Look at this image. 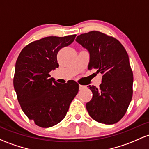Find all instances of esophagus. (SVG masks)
Instances as JSON below:
<instances>
[{
    "label": "esophagus",
    "mask_w": 149,
    "mask_h": 149,
    "mask_svg": "<svg viewBox=\"0 0 149 149\" xmlns=\"http://www.w3.org/2000/svg\"><path fill=\"white\" fill-rule=\"evenodd\" d=\"M86 86H82V85H79V89L80 90L84 89V88H86Z\"/></svg>",
    "instance_id": "obj_1"
}]
</instances>
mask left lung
<instances>
[{
    "label": "left lung",
    "instance_id": "obj_1",
    "mask_svg": "<svg viewBox=\"0 0 149 149\" xmlns=\"http://www.w3.org/2000/svg\"><path fill=\"white\" fill-rule=\"evenodd\" d=\"M76 41L89 52L88 69L102 74L100 88L89 86L93 97L86 103L88 114L100 123H117L125 114L133 94V73L127 51L117 39L98 31L81 34Z\"/></svg>",
    "mask_w": 149,
    "mask_h": 149
}]
</instances>
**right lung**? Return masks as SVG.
Instances as JSON below:
<instances>
[{
  "instance_id": "1",
  "label": "right lung",
  "mask_w": 149,
  "mask_h": 149,
  "mask_svg": "<svg viewBox=\"0 0 149 149\" xmlns=\"http://www.w3.org/2000/svg\"><path fill=\"white\" fill-rule=\"evenodd\" d=\"M76 35L47 37L22 49L15 63L13 86L22 111L35 125L48 128L65 117L79 85L74 81L64 84L50 78L58 67L57 54L70 45Z\"/></svg>"
}]
</instances>
